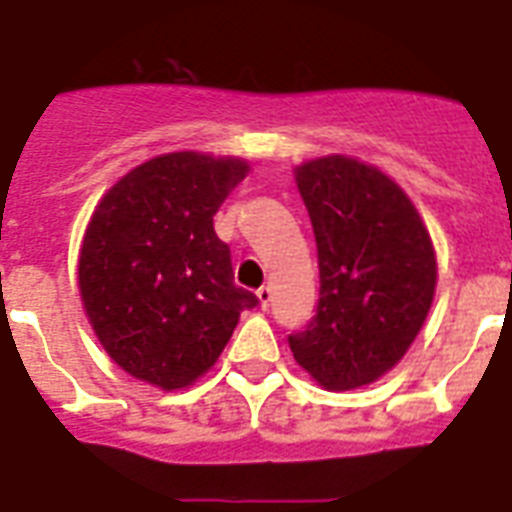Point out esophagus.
<instances>
[{"instance_id": "obj_1", "label": "esophagus", "mask_w": 512, "mask_h": 512, "mask_svg": "<svg viewBox=\"0 0 512 512\" xmlns=\"http://www.w3.org/2000/svg\"><path fill=\"white\" fill-rule=\"evenodd\" d=\"M271 297H273V292H271V287H260L257 289V303H260V308H268V305H271Z\"/></svg>"}]
</instances>
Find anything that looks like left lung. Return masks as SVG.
I'll return each mask as SVG.
<instances>
[{
	"label": "left lung",
	"instance_id": "1",
	"mask_svg": "<svg viewBox=\"0 0 512 512\" xmlns=\"http://www.w3.org/2000/svg\"><path fill=\"white\" fill-rule=\"evenodd\" d=\"M319 247V311L289 337L297 366L324 390L377 382L412 348L436 297L430 233L406 191L353 156L295 167Z\"/></svg>",
	"mask_w": 512,
	"mask_h": 512
}]
</instances>
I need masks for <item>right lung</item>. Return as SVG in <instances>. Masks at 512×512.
<instances>
[{"mask_svg": "<svg viewBox=\"0 0 512 512\" xmlns=\"http://www.w3.org/2000/svg\"><path fill=\"white\" fill-rule=\"evenodd\" d=\"M239 156L159 154L98 201L79 247V295L111 361L159 390H183L215 366L244 308L231 249L212 217L247 177Z\"/></svg>", "mask_w": 512, "mask_h": 512, "instance_id": "obj_1", "label": "right lung"}]
</instances>
